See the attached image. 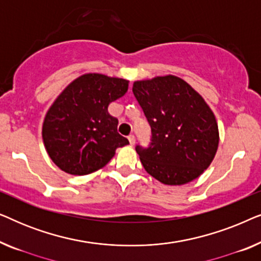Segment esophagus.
Instances as JSON below:
<instances>
[{
  "label": "esophagus",
  "mask_w": 261,
  "mask_h": 261,
  "mask_svg": "<svg viewBox=\"0 0 261 261\" xmlns=\"http://www.w3.org/2000/svg\"><path fill=\"white\" fill-rule=\"evenodd\" d=\"M128 140H129V144H130L132 146H133V145L135 144V137H134L133 134H130L129 137H128Z\"/></svg>",
  "instance_id": "obj_1"
}]
</instances>
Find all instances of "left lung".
I'll list each match as a JSON object with an SVG mask.
<instances>
[{
  "instance_id": "8db88e82",
  "label": "left lung",
  "mask_w": 261,
  "mask_h": 261,
  "mask_svg": "<svg viewBox=\"0 0 261 261\" xmlns=\"http://www.w3.org/2000/svg\"><path fill=\"white\" fill-rule=\"evenodd\" d=\"M133 94L151 126L148 147H135L147 173L166 185L201 176L219 147L215 115L202 96L172 74L134 82Z\"/></svg>"
}]
</instances>
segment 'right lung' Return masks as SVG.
Returning a JSON list of instances; mask_svg holds the SVG:
<instances>
[{
    "label": "right lung",
    "instance_id": "obj_1",
    "mask_svg": "<svg viewBox=\"0 0 261 261\" xmlns=\"http://www.w3.org/2000/svg\"><path fill=\"white\" fill-rule=\"evenodd\" d=\"M127 90L128 81L101 73H85L64 89L42 124L45 148L60 170L74 176L95 172L116 148L129 144L108 113L110 103Z\"/></svg>",
    "mask_w": 261,
    "mask_h": 261
}]
</instances>
